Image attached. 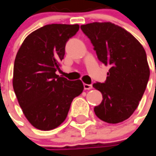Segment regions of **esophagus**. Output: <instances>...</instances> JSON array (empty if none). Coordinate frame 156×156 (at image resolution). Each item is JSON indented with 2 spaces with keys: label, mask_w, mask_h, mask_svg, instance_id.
<instances>
[{
  "label": "esophagus",
  "mask_w": 156,
  "mask_h": 156,
  "mask_svg": "<svg viewBox=\"0 0 156 156\" xmlns=\"http://www.w3.org/2000/svg\"><path fill=\"white\" fill-rule=\"evenodd\" d=\"M83 87H84L85 90H90V89H92V85H90V84H86V83H84Z\"/></svg>",
  "instance_id": "obj_1"
}]
</instances>
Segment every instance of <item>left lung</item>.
I'll return each mask as SVG.
<instances>
[{"label": "left lung", "instance_id": "8db88e82", "mask_svg": "<svg viewBox=\"0 0 156 156\" xmlns=\"http://www.w3.org/2000/svg\"><path fill=\"white\" fill-rule=\"evenodd\" d=\"M81 29L98 59L110 67L105 83L93 84L103 95L101 104L94 108L95 115L109 124L126 121L138 108L149 80L145 50L133 35L110 22L88 23Z\"/></svg>", "mask_w": 156, "mask_h": 156}]
</instances>
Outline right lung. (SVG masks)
<instances>
[{
    "label": "right lung",
    "instance_id": "1",
    "mask_svg": "<svg viewBox=\"0 0 156 156\" xmlns=\"http://www.w3.org/2000/svg\"><path fill=\"white\" fill-rule=\"evenodd\" d=\"M79 25L49 24L27 36L16 55L13 87L26 118L35 128L51 130L68 115L71 103L83 90L81 80L56 73L66 44Z\"/></svg>",
    "mask_w": 156,
    "mask_h": 156
}]
</instances>
